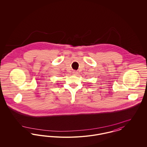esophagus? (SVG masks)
I'll list each match as a JSON object with an SVG mask.
<instances>
[{
	"instance_id": "esophagus-1",
	"label": "esophagus",
	"mask_w": 147,
	"mask_h": 147,
	"mask_svg": "<svg viewBox=\"0 0 147 147\" xmlns=\"http://www.w3.org/2000/svg\"><path fill=\"white\" fill-rule=\"evenodd\" d=\"M73 74L74 75H77V74H78V72H77V71L74 70V71H73Z\"/></svg>"
}]
</instances>
